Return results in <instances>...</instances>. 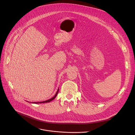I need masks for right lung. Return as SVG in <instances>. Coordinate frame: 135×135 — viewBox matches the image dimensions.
<instances>
[{
    "instance_id": "right-lung-1",
    "label": "right lung",
    "mask_w": 135,
    "mask_h": 135,
    "mask_svg": "<svg viewBox=\"0 0 135 135\" xmlns=\"http://www.w3.org/2000/svg\"><path fill=\"white\" fill-rule=\"evenodd\" d=\"M59 89L58 88V89H57V91H56V93H55V94L54 95V96L53 97H52V98H51V99H49V100H46V101H44V102H32V103H33V104H42V103H49V102H51L52 100H53L56 97V95H57V93H58V92H59Z\"/></svg>"
}]
</instances>
